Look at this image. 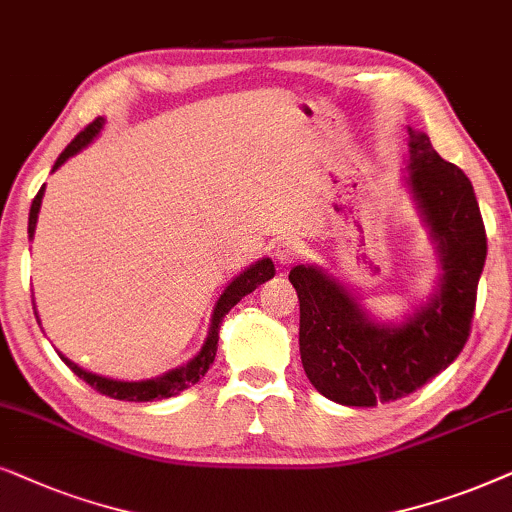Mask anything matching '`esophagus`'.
Instances as JSON below:
<instances>
[{"label": "esophagus", "instance_id": "34e87169", "mask_svg": "<svg viewBox=\"0 0 512 512\" xmlns=\"http://www.w3.org/2000/svg\"><path fill=\"white\" fill-rule=\"evenodd\" d=\"M304 257V243L295 241V238H288V241L278 243L276 248V260L281 264H295Z\"/></svg>", "mask_w": 512, "mask_h": 512}]
</instances>
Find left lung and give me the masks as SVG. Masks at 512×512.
<instances>
[{
	"instance_id": "1",
	"label": "left lung",
	"mask_w": 512,
	"mask_h": 512,
	"mask_svg": "<svg viewBox=\"0 0 512 512\" xmlns=\"http://www.w3.org/2000/svg\"><path fill=\"white\" fill-rule=\"evenodd\" d=\"M414 199L438 243L440 292L407 323H372L351 292L316 267H295L299 353L318 393L339 405L374 407L410 395L447 370L470 337L487 234L473 185L410 128Z\"/></svg>"
}]
</instances>
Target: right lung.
Instances as JSON below:
<instances>
[{
  "mask_svg": "<svg viewBox=\"0 0 512 512\" xmlns=\"http://www.w3.org/2000/svg\"><path fill=\"white\" fill-rule=\"evenodd\" d=\"M102 124H105V119H102V117L91 121V124H88L84 131H81L77 138H74L70 145L65 147V152L58 156V161H56V166H53V170H58L67 159H70V156L81 152V149H84L88 142H91L95 135L100 133ZM42 196H44V187L39 189L37 196H34V201H32L30 222H27V234H30V236L34 234V227H37V215H39V208H42ZM274 274H276L274 262L260 260L257 264H252L248 271H243L241 276H236L234 281L227 285V290L222 292L220 299H217L208 339H206V344H203V349L199 351V356L189 360L187 365L177 367V370L166 372L163 377L147 379V381H117V379L98 377V374L81 370L79 365H74L70 358L63 356V353H60V358H63V363L70 367V370L77 374L79 379H84L88 386L95 388V391L102 393V395H109V398H114V400H128V403H149V400L170 398V395H177L180 391H185V388L194 386L201 377H206L208 367L213 365L215 353H217V339H220L222 318L227 316V313L234 309V306L241 302L245 295H250V292L255 290L257 285H262L264 281H269V278H274Z\"/></svg>",
  "mask_w": 512,
  "mask_h": 512,
  "instance_id": "1",
  "label": "right lung"
}]
</instances>
